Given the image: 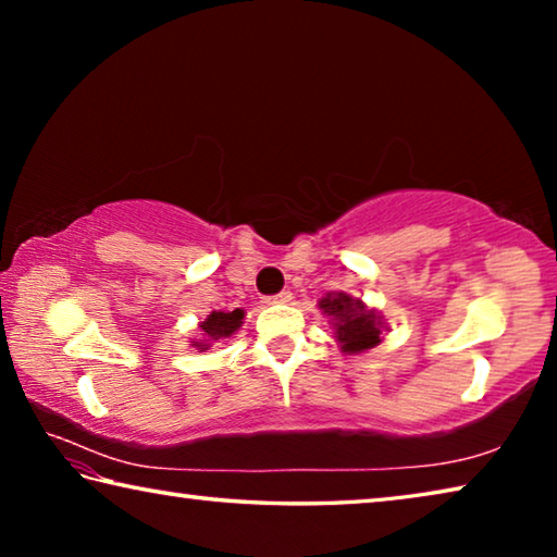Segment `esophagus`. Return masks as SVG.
Returning a JSON list of instances; mask_svg holds the SVG:
<instances>
[{
	"label": "esophagus",
	"instance_id": "1",
	"mask_svg": "<svg viewBox=\"0 0 557 557\" xmlns=\"http://www.w3.org/2000/svg\"><path fill=\"white\" fill-rule=\"evenodd\" d=\"M292 299V292H287V289H282V292H277V295H272V297H265V301H280V305H285V301H289Z\"/></svg>",
	"mask_w": 557,
	"mask_h": 557
}]
</instances>
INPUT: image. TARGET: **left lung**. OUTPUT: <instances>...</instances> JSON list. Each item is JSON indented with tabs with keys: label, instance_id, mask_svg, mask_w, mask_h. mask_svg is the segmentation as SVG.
Wrapping results in <instances>:
<instances>
[{
	"label": "left lung",
	"instance_id": "obj_1",
	"mask_svg": "<svg viewBox=\"0 0 557 557\" xmlns=\"http://www.w3.org/2000/svg\"><path fill=\"white\" fill-rule=\"evenodd\" d=\"M319 307L324 309L329 317H334L336 338L342 342V348L348 354L366 351L381 342V322L379 317L369 312L361 305V299H351L344 292L338 295H329Z\"/></svg>",
	"mask_w": 557,
	"mask_h": 557
}]
</instances>
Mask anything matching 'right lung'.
Returning a JSON list of instances; mask_svg holds the SVG:
<instances>
[{"instance_id":"1","label":"right lung","mask_w":557,"mask_h":557,"mask_svg":"<svg viewBox=\"0 0 557 557\" xmlns=\"http://www.w3.org/2000/svg\"><path fill=\"white\" fill-rule=\"evenodd\" d=\"M240 322H243V309H233V312H211L209 319L201 324L203 334L209 336V338H203V342H219V338L231 336L235 329L240 326ZM194 346L209 348V344H199V342H196Z\"/></svg>"}]
</instances>
